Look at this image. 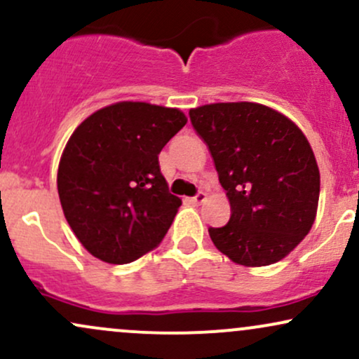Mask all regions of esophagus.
Listing matches in <instances>:
<instances>
[{
  "label": "esophagus",
  "mask_w": 359,
  "mask_h": 359,
  "mask_svg": "<svg viewBox=\"0 0 359 359\" xmlns=\"http://www.w3.org/2000/svg\"><path fill=\"white\" fill-rule=\"evenodd\" d=\"M205 199H208V196H205V192H197L196 196H194L192 199H191V203H192V204H203Z\"/></svg>",
  "instance_id": "1"
}]
</instances>
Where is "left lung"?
<instances>
[{
	"label": "left lung",
	"mask_w": 359,
	"mask_h": 359,
	"mask_svg": "<svg viewBox=\"0 0 359 359\" xmlns=\"http://www.w3.org/2000/svg\"><path fill=\"white\" fill-rule=\"evenodd\" d=\"M208 145L231 217L209 228L217 250L238 265L285 258L314 224L320 175L300 128L258 102H216L189 111Z\"/></svg>",
	"instance_id": "left-lung-1"
}]
</instances>
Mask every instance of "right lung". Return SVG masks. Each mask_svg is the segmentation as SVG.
I'll return each instance as SVG.
<instances>
[{
    "instance_id": "add662e5",
    "label": "right lung",
    "mask_w": 359,
    "mask_h": 359,
    "mask_svg": "<svg viewBox=\"0 0 359 359\" xmlns=\"http://www.w3.org/2000/svg\"><path fill=\"white\" fill-rule=\"evenodd\" d=\"M185 123L180 109L123 101L76 128L57 189L65 219L93 257L121 265L163 240L182 201L168 192L158 154Z\"/></svg>"
}]
</instances>
